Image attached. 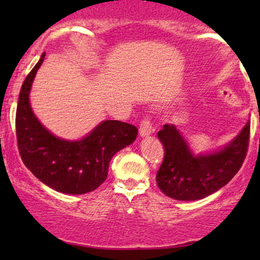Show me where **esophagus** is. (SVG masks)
<instances>
[{
    "label": "esophagus",
    "instance_id": "esophagus-1",
    "mask_svg": "<svg viewBox=\"0 0 260 260\" xmlns=\"http://www.w3.org/2000/svg\"><path fill=\"white\" fill-rule=\"evenodd\" d=\"M153 126H151L150 121L148 120H143L140 122L139 126V136L140 137H148L153 133Z\"/></svg>",
    "mask_w": 260,
    "mask_h": 260
}]
</instances>
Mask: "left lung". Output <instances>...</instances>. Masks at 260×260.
Masks as SVG:
<instances>
[{
    "instance_id": "obj_1",
    "label": "left lung",
    "mask_w": 260,
    "mask_h": 260,
    "mask_svg": "<svg viewBox=\"0 0 260 260\" xmlns=\"http://www.w3.org/2000/svg\"><path fill=\"white\" fill-rule=\"evenodd\" d=\"M250 122L225 147L215 151L194 154L174 124H165L157 138L165 156L156 174L161 192L176 201H198L213 194L237 174L249 144Z\"/></svg>"
}]
</instances>
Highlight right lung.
<instances>
[{"label":"right lung","instance_id":"add662e5","mask_svg":"<svg viewBox=\"0 0 260 260\" xmlns=\"http://www.w3.org/2000/svg\"><path fill=\"white\" fill-rule=\"evenodd\" d=\"M44 58L45 52L20 88L16 113L20 157L38 180L57 192H92L106 180L113 155L132 144L138 129L126 122L106 120L78 140L52 134L38 120L29 101L32 82Z\"/></svg>","mask_w":260,"mask_h":260}]
</instances>
